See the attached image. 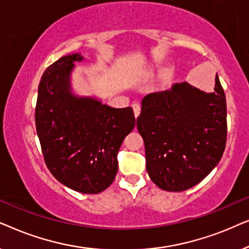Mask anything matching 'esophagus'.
I'll use <instances>...</instances> for the list:
<instances>
[{"label":"esophagus","mask_w":249,"mask_h":249,"mask_svg":"<svg viewBox=\"0 0 249 249\" xmlns=\"http://www.w3.org/2000/svg\"><path fill=\"white\" fill-rule=\"evenodd\" d=\"M132 110H134V113H135V117L137 118L139 113H141V104L139 103H132Z\"/></svg>","instance_id":"esophagus-1"}]
</instances>
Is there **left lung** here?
I'll list each match as a JSON object with an SVG mask.
<instances>
[{
	"instance_id": "obj_1",
	"label": "left lung",
	"mask_w": 249,
	"mask_h": 249,
	"mask_svg": "<svg viewBox=\"0 0 249 249\" xmlns=\"http://www.w3.org/2000/svg\"><path fill=\"white\" fill-rule=\"evenodd\" d=\"M137 129L156 186L183 192L199 183L220 162L227 142L226 94L217 74L213 93L185 81L146 95Z\"/></svg>"
}]
</instances>
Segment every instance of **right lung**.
<instances>
[{
    "mask_svg": "<svg viewBox=\"0 0 249 249\" xmlns=\"http://www.w3.org/2000/svg\"><path fill=\"white\" fill-rule=\"evenodd\" d=\"M74 53L60 57L43 73L35 108L36 130L46 166L70 189L98 194L113 182L118 152L136 125L131 107L114 108L71 93Z\"/></svg>",
    "mask_w": 249,
    "mask_h": 249,
    "instance_id": "obj_1",
    "label": "right lung"
}]
</instances>
